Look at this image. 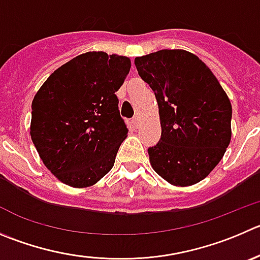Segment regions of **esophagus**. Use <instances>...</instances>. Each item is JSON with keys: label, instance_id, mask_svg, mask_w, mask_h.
<instances>
[{"label": "esophagus", "instance_id": "1", "mask_svg": "<svg viewBox=\"0 0 260 260\" xmlns=\"http://www.w3.org/2000/svg\"><path fill=\"white\" fill-rule=\"evenodd\" d=\"M139 123H140V117L138 115L134 116V118H133V125L139 126Z\"/></svg>", "mask_w": 260, "mask_h": 260}]
</instances>
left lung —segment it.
Segmentation results:
<instances>
[{
	"label": "left lung",
	"instance_id": "1",
	"mask_svg": "<svg viewBox=\"0 0 260 260\" xmlns=\"http://www.w3.org/2000/svg\"><path fill=\"white\" fill-rule=\"evenodd\" d=\"M140 78L154 91L160 139L148 149L150 165L175 186L206 179L231 140L232 107L208 66L184 49L135 58Z\"/></svg>",
	"mask_w": 260,
	"mask_h": 260
}]
</instances>
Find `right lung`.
Listing matches in <instances>:
<instances>
[{
  "mask_svg": "<svg viewBox=\"0 0 260 260\" xmlns=\"http://www.w3.org/2000/svg\"><path fill=\"white\" fill-rule=\"evenodd\" d=\"M132 61L106 52L79 54L49 75L31 103L30 137L63 184L88 187L111 171L127 135L116 91Z\"/></svg>",
  "mask_w": 260,
  "mask_h": 260,
  "instance_id": "right-lung-1",
  "label": "right lung"
}]
</instances>
